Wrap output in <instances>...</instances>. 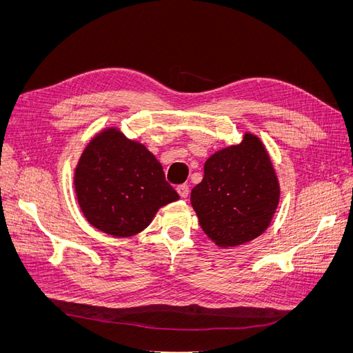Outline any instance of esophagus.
I'll return each instance as SVG.
<instances>
[{
  "mask_svg": "<svg viewBox=\"0 0 353 353\" xmlns=\"http://www.w3.org/2000/svg\"><path fill=\"white\" fill-rule=\"evenodd\" d=\"M176 191H178V194L183 197V199H187L188 197V194H190V187L187 185V184H183V185H178L176 187Z\"/></svg>",
  "mask_w": 353,
  "mask_h": 353,
  "instance_id": "esophagus-1",
  "label": "esophagus"
}]
</instances>
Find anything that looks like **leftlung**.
I'll use <instances>...</instances> for the list:
<instances>
[{"mask_svg":"<svg viewBox=\"0 0 353 353\" xmlns=\"http://www.w3.org/2000/svg\"><path fill=\"white\" fill-rule=\"evenodd\" d=\"M280 201V184L268 152L248 132L237 145L212 154L205 176L191 191L201 230L219 248L259 237Z\"/></svg>","mask_w":353,"mask_h":353,"instance_id":"8db88e82","label":"left lung"}]
</instances>
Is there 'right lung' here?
I'll return each mask as SVG.
<instances>
[{"label":"right lung","instance_id":"1","mask_svg":"<svg viewBox=\"0 0 353 353\" xmlns=\"http://www.w3.org/2000/svg\"><path fill=\"white\" fill-rule=\"evenodd\" d=\"M73 183L83 216L113 237L135 236L160 208L179 199L154 154L116 128L85 147Z\"/></svg>","mask_w":353,"mask_h":353}]
</instances>
